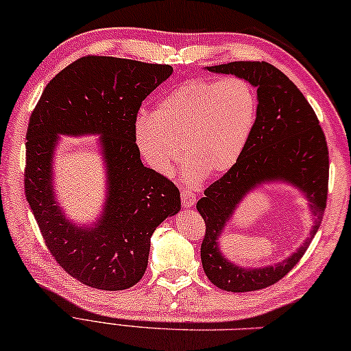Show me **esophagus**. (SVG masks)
I'll list each match as a JSON object with an SVG mask.
<instances>
[{
    "instance_id": "34e87169",
    "label": "esophagus",
    "mask_w": 351,
    "mask_h": 351,
    "mask_svg": "<svg viewBox=\"0 0 351 351\" xmlns=\"http://www.w3.org/2000/svg\"><path fill=\"white\" fill-rule=\"evenodd\" d=\"M180 197H182V204H183V208H193L194 206V203H195V195L193 194V191L191 189H188V188H183L182 189V194H180Z\"/></svg>"
}]
</instances>
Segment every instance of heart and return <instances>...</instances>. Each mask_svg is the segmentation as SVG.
<instances>
[{"label":"heart","mask_w":351,"mask_h":351,"mask_svg":"<svg viewBox=\"0 0 351 351\" xmlns=\"http://www.w3.org/2000/svg\"><path fill=\"white\" fill-rule=\"evenodd\" d=\"M258 96L246 79H191L134 122L137 148L158 174L188 158L193 177L218 176L240 160L258 119Z\"/></svg>","instance_id":"heart-1"}]
</instances>
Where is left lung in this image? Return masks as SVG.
Returning <instances> with one entry per match:
<instances>
[{"mask_svg":"<svg viewBox=\"0 0 351 351\" xmlns=\"http://www.w3.org/2000/svg\"><path fill=\"white\" fill-rule=\"evenodd\" d=\"M208 70L246 79L256 88L260 104L254 133L240 160L206 188L204 197L197 202V210L206 224L200 249L204 274L218 289L252 292L284 278L298 264L318 232L327 204L328 148L307 99L272 64L235 61ZM270 181L293 184L308 197L317 217L313 232L293 256L275 267H237L222 256L217 238L245 194Z\"/></svg>","mask_w":351,"mask_h":351,"instance_id":"left-lung-1","label":"left lung"}]
</instances>
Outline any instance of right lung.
Segmentation results:
<instances>
[{
  "instance_id": "obj_1",
  "label": "right lung",
  "mask_w": 351,
  "mask_h": 351,
  "mask_svg": "<svg viewBox=\"0 0 351 351\" xmlns=\"http://www.w3.org/2000/svg\"><path fill=\"white\" fill-rule=\"evenodd\" d=\"M173 75L168 64L84 56L51 79L25 134V198L51 256L73 278L99 290H125L148 266L151 235L180 210L169 178L143 167L134 137L138 108ZM101 136L108 202L93 228L73 225L52 193L58 135Z\"/></svg>"
}]
</instances>
